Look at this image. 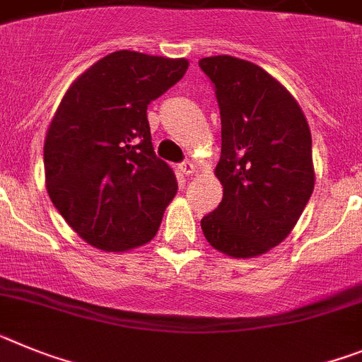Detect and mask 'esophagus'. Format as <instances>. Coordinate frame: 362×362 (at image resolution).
Listing matches in <instances>:
<instances>
[{
	"mask_svg": "<svg viewBox=\"0 0 362 362\" xmlns=\"http://www.w3.org/2000/svg\"><path fill=\"white\" fill-rule=\"evenodd\" d=\"M180 171L184 173L185 177H189V175H193V173H197V168H194V163L184 162V163H180Z\"/></svg>",
	"mask_w": 362,
	"mask_h": 362,
	"instance_id": "esophagus-1",
	"label": "esophagus"
}]
</instances>
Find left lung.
Segmentation results:
<instances>
[{
    "instance_id": "obj_1",
    "label": "left lung",
    "mask_w": 362,
    "mask_h": 362,
    "mask_svg": "<svg viewBox=\"0 0 362 362\" xmlns=\"http://www.w3.org/2000/svg\"><path fill=\"white\" fill-rule=\"evenodd\" d=\"M199 65L216 89L222 151L215 177L224 189L200 226L216 251L253 259L291 233L312 197L310 125L290 90L259 65L226 54Z\"/></svg>"
}]
</instances>
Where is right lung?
Returning a JSON list of instances; mask_svg holds the SVG:
<instances>
[{
    "mask_svg": "<svg viewBox=\"0 0 362 362\" xmlns=\"http://www.w3.org/2000/svg\"><path fill=\"white\" fill-rule=\"evenodd\" d=\"M189 67L185 58L116 50L72 81L43 146L45 187L87 244L112 253L156 235L178 184L156 158L147 105Z\"/></svg>",
    "mask_w": 362,
    "mask_h": 362,
    "instance_id": "1",
    "label": "right lung"
}]
</instances>
